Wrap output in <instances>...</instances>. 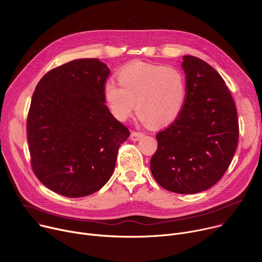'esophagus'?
Here are the masks:
<instances>
[{"instance_id": "esophagus-1", "label": "esophagus", "mask_w": 262, "mask_h": 262, "mask_svg": "<svg viewBox=\"0 0 262 262\" xmlns=\"http://www.w3.org/2000/svg\"><path fill=\"white\" fill-rule=\"evenodd\" d=\"M143 137H144V134L139 133V132H133L132 135H130V139L133 141H139L140 139H142Z\"/></svg>"}]
</instances>
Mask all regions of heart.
<instances>
[{
    "instance_id": "1",
    "label": "heart",
    "mask_w": 262,
    "mask_h": 262,
    "mask_svg": "<svg viewBox=\"0 0 262 262\" xmlns=\"http://www.w3.org/2000/svg\"><path fill=\"white\" fill-rule=\"evenodd\" d=\"M118 81L108 79L103 96L113 116L125 121L135 108L140 120L152 126L173 122L182 113L186 96V78L173 67L133 63L118 72Z\"/></svg>"
}]
</instances>
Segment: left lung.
I'll return each mask as SVG.
<instances>
[{"mask_svg": "<svg viewBox=\"0 0 262 262\" xmlns=\"http://www.w3.org/2000/svg\"><path fill=\"white\" fill-rule=\"evenodd\" d=\"M187 96L176 121L157 135L150 160L155 180L168 191L199 193L215 185L228 169L238 142L232 95L206 61L183 56Z\"/></svg>", "mask_w": 262, "mask_h": 262, "instance_id": "left-lung-1", "label": "left lung"}]
</instances>
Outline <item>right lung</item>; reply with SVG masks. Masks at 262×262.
<instances>
[{"instance_id":"obj_1","label":"right lung","mask_w":262,"mask_h":262,"mask_svg":"<svg viewBox=\"0 0 262 262\" xmlns=\"http://www.w3.org/2000/svg\"><path fill=\"white\" fill-rule=\"evenodd\" d=\"M110 74L98 58H80L49 71L37 83L27 119L32 169L52 191L82 198L111 179L129 130L104 104Z\"/></svg>"}]
</instances>
